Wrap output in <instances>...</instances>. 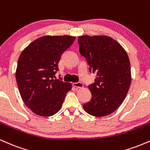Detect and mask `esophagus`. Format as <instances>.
<instances>
[{"mask_svg":"<svg viewBox=\"0 0 150 150\" xmlns=\"http://www.w3.org/2000/svg\"><path fill=\"white\" fill-rule=\"evenodd\" d=\"M73 87H76V88H82L83 87V84L82 82H74L73 83Z\"/></svg>","mask_w":150,"mask_h":150,"instance_id":"34e87169","label":"esophagus"}]
</instances>
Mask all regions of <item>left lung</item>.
<instances>
[{
    "label": "left lung",
    "instance_id": "left-lung-1",
    "mask_svg": "<svg viewBox=\"0 0 150 150\" xmlns=\"http://www.w3.org/2000/svg\"><path fill=\"white\" fill-rule=\"evenodd\" d=\"M80 53L87 60L95 82L88 86L91 100L84 110L96 117L106 116L121 105L131 83L128 56L118 42L107 36H80Z\"/></svg>",
    "mask_w": 150,
    "mask_h": 150
}]
</instances>
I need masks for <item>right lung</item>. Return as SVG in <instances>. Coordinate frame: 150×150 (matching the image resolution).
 <instances>
[{
	"label": "right lung",
	"instance_id": "add662e5",
	"mask_svg": "<svg viewBox=\"0 0 150 150\" xmlns=\"http://www.w3.org/2000/svg\"><path fill=\"white\" fill-rule=\"evenodd\" d=\"M75 39L72 36H44L22 51L18 61L16 81L25 104L41 116H51L60 110L70 82L54 80L58 63Z\"/></svg>",
	"mask_w": 150,
	"mask_h": 150
}]
</instances>
